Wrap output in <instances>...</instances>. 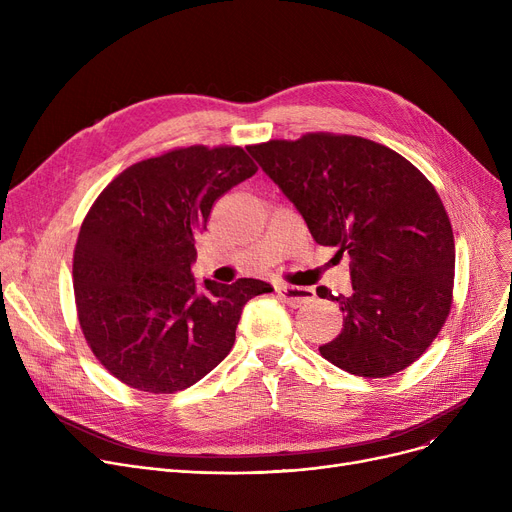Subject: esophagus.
I'll list each match as a JSON object with an SVG mask.
<instances>
[{"instance_id":"obj_1","label":"esophagus","mask_w":512,"mask_h":512,"mask_svg":"<svg viewBox=\"0 0 512 512\" xmlns=\"http://www.w3.org/2000/svg\"><path fill=\"white\" fill-rule=\"evenodd\" d=\"M278 297L284 299L288 305L292 307H301V305H309L315 299V290L313 288H305V286H288V284H278L276 286Z\"/></svg>"}]
</instances>
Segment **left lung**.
<instances>
[{
  "label": "left lung",
  "mask_w": 512,
  "mask_h": 512,
  "mask_svg": "<svg viewBox=\"0 0 512 512\" xmlns=\"http://www.w3.org/2000/svg\"><path fill=\"white\" fill-rule=\"evenodd\" d=\"M247 151L317 245L351 257L348 297L317 288L344 315L321 357L361 378H388L415 363L452 305L454 236L434 184L409 159L353 134L309 132Z\"/></svg>",
  "instance_id": "obj_1"
}]
</instances>
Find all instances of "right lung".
I'll list each match as a JSON object with an SVG mask.
<instances>
[{"label": "right lung", "mask_w": 512, "mask_h": 512, "mask_svg": "<svg viewBox=\"0 0 512 512\" xmlns=\"http://www.w3.org/2000/svg\"><path fill=\"white\" fill-rule=\"evenodd\" d=\"M257 172L242 147H180L137 161L107 184L80 226L74 299L97 361L122 384L174 394L224 361L261 280H205L191 265L213 203Z\"/></svg>", "instance_id": "obj_1"}]
</instances>
